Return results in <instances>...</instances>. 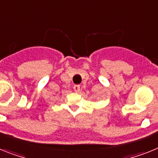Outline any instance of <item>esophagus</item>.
Returning <instances> with one entry per match:
<instances>
[{"instance_id": "obj_1", "label": "esophagus", "mask_w": 158, "mask_h": 158, "mask_svg": "<svg viewBox=\"0 0 158 158\" xmlns=\"http://www.w3.org/2000/svg\"><path fill=\"white\" fill-rule=\"evenodd\" d=\"M73 90H74L76 93H78V92H80L81 90V86L79 85H75L74 86H73Z\"/></svg>"}]
</instances>
